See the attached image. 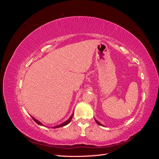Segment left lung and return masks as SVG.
<instances>
[{
  "label": "left lung",
  "instance_id": "8db88e82",
  "mask_svg": "<svg viewBox=\"0 0 159 159\" xmlns=\"http://www.w3.org/2000/svg\"><path fill=\"white\" fill-rule=\"evenodd\" d=\"M95 122H96V123H97V124H98V125H101V126H104L103 125H102V124L100 122H99L97 119H95Z\"/></svg>",
  "mask_w": 159,
  "mask_h": 159
}]
</instances>
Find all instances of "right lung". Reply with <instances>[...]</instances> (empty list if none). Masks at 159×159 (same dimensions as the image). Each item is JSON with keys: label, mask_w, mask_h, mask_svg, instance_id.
<instances>
[{"label": "right lung", "mask_w": 159, "mask_h": 159, "mask_svg": "<svg viewBox=\"0 0 159 159\" xmlns=\"http://www.w3.org/2000/svg\"><path fill=\"white\" fill-rule=\"evenodd\" d=\"M73 115H74V113H73V114H72V115H71L70 117L68 120H66V121H64V123H61V124L58 125H56V126H54V127H52V128H53V129H56V128H59V127H61L66 126V125H68V124L71 121V120L72 117H73ZM31 117H32V116H31ZM32 118L33 119L34 121L36 123H38V125H41V126H44V124H42L41 122H40L39 121H38V120H37V119H36L34 117H32Z\"/></svg>", "instance_id": "obj_1"}]
</instances>
